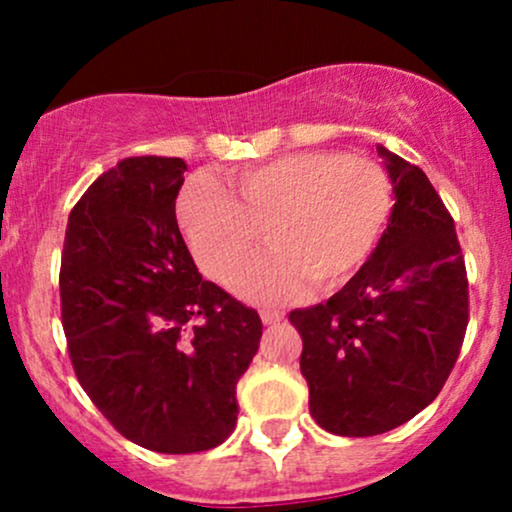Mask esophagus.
<instances>
[{"instance_id": "obj_1", "label": "esophagus", "mask_w": 512, "mask_h": 512, "mask_svg": "<svg viewBox=\"0 0 512 512\" xmlns=\"http://www.w3.org/2000/svg\"><path fill=\"white\" fill-rule=\"evenodd\" d=\"M260 317L264 325H279V322L284 320V313H281V310H262Z\"/></svg>"}]
</instances>
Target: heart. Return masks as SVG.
<instances>
[{
	"label": "heart",
	"mask_w": 512,
	"mask_h": 512,
	"mask_svg": "<svg viewBox=\"0 0 512 512\" xmlns=\"http://www.w3.org/2000/svg\"><path fill=\"white\" fill-rule=\"evenodd\" d=\"M228 192L192 180L180 192L178 223L204 274L226 279L259 239L273 248L228 277L252 303L298 298L313 281L337 289L378 248L392 214V182L363 156L296 151L228 173Z\"/></svg>",
	"instance_id": "b5f03b06"
}]
</instances>
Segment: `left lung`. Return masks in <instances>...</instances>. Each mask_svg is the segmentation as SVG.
<instances>
[{
	"instance_id": "left-lung-1",
	"label": "left lung",
	"mask_w": 512,
	"mask_h": 512,
	"mask_svg": "<svg viewBox=\"0 0 512 512\" xmlns=\"http://www.w3.org/2000/svg\"><path fill=\"white\" fill-rule=\"evenodd\" d=\"M395 207L378 248L327 303L291 310L310 414L366 438L407 424L443 390L467 330L455 221L419 166L378 146Z\"/></svg>"
}]
</instances>
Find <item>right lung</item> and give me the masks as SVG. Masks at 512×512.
Returning a JSON list of instances; mask_svg holds the SVG:
<instances>
[{
    "mask_svg": "<svg viewBox=\"0 0 512 512\" xmlns=\"http://www.w3.org/2000/svg\"><path fill=\"white\" fill-rule=\"evenodd\" d=\"M182 158L132 156L93 182L64 233L62 327L76 378L132 443L221 445L257 354V310L204 281L175 219Z\"/></svg>",
    "mask_w": 512,
    "mask_h": 512,
    "instance_id": "add662e5",
    "label": "right lung"
}]
</instances>
